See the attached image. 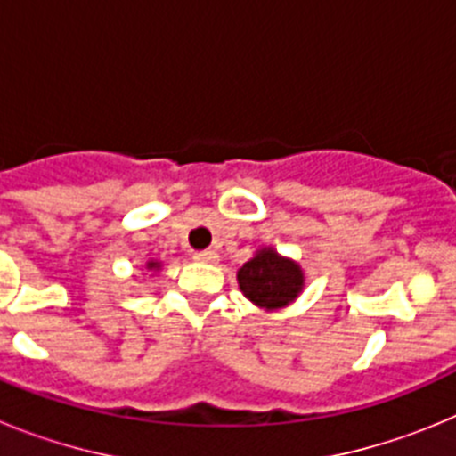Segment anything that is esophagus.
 Masks as SVG:
<instances>
[{
    "instance_id": "1",
    "label": "esophagus",
    "mask_w": 456,
    "mask_h": 456,
    "mask_svg": "<svg viewBox=\"0 0 456 456\" xmlns=\"http://www.w3.org/2000/svg\"><path fill=\"white\" fill-rule=\"evenodd\" d=\"M193 260H199V263H216V260H219V256H216L215 251L205 248V251L193 253Z\"/></svg>"
}]
</instances>
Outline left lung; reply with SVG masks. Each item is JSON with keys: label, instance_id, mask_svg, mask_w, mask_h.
Returning <instances> with one entry per match:
<instances>
[{"label": "left lung", "instance_id": "obj_1", "mask_svg": "<svg viewBox=\"0 0 456 456\" xmlns=\"http://www.w3.org/2000/svg\"><path fill=\"white\" fill-rule=\"evenodd\" d=\"M237 281H240L241 292L247 294L253 304L265 305V308H281L297 299L304 285V273L299 265L285 260L272 248H265L240 269Z\"/></svg>", "mask_w": 456, "mask_h": 456}]
</instances>
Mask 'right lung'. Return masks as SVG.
Wrapping results in <instances>:
<instances>
[{
  "label": "right lung",
  "mask_w": 456,
  "mask_h": 456,
  "mask_svg": "<svg viewBox=\"0 0 456 456\" xmlns=\"http://www.w3.org/2000/svg\"><path fill=\"white\" fill-rule=\"evenodd\" d=\"M157 263H148V269H155Z\"/></svg>",
  "instance_id": "obj_1"
}]
</instances>
